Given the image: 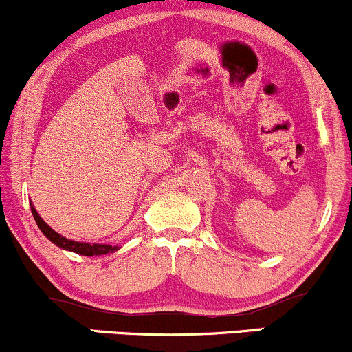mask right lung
Segmentation results:
<instances>
[{"instance_id":"1","label":"right lung","mask_w":352,"mask_h":352,"mask_svg":"<svg viewBox=\"0 0 352 352\" xmlns=\"http://www.w3.org/2000/svg\"><path fill=\"white\" fill-rule=\"evenodd\" d=\"M31 212H33V217L38 223V227L41 232L44 233V236H47V240H51L52 243L58 245L59 248L67 250V252H74L78 254H84V256H98V254H107V253H114L119 250V246H112V245H99V243H84V241H72L67 240V238L60 236L58 232H54L46 221L39 217V213L36 212L34 205H31Z\"/></svg>"}]
</instances>
